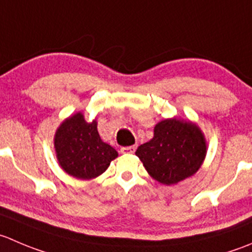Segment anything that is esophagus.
<instances>
[{
  "instance_id": "obj_1",
  "label": "esophagus",
  "mask_w": 252,
  "mask_h": 252,
  "mask_svg": "<svg viewBox=\"0 0 252 252\" xmlns=\"http://www.w3.org/2000/svg\"><path fill=\"white\" fill-rule=\"evenodd\" d=\"M136 150V146L133 145V146H126V148H122L121 149V153L122 154H134Z\"/></svg>"
}]
</instances>
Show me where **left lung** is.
I'll return each instance as SVG.
<instances>
[{
	"instance_id": "1",
	"label": "left lung",
	"mask_w": 252,
	"mask_h": 252,
	"mask_svg": "<svg viewBox=\"0 0 252 252\" xmlns=\"http://www.w3.org/2000/svg\"><path fill=\"white\" fill-rule=\"evenodd\" d=\"M135 155L154 180L171 186L201 168L207 155V141L193 122L167 118L156 124L153 139L141 144Z\"/></svg>"
}]
</instances>
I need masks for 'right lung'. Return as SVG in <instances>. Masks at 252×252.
<instances>
[{
	"instance_id": "add662e5",
	"label": "right lung",
	"mask_w": 252,
	"mask_h": 252,
	"mask_svg": "<svg viewBox=\"0 0 252 252\" xmlns=\"http://www.w3.org/2000/svg\"><path fill=\"white\" fill-rule=\"evenodd\" d=\"M54 149L60 167L77 180L98 177L118 153L104 143L97 130V121L86 122L81 112L67 117L56 129Z\"/></svg>"
}]
</instances>
